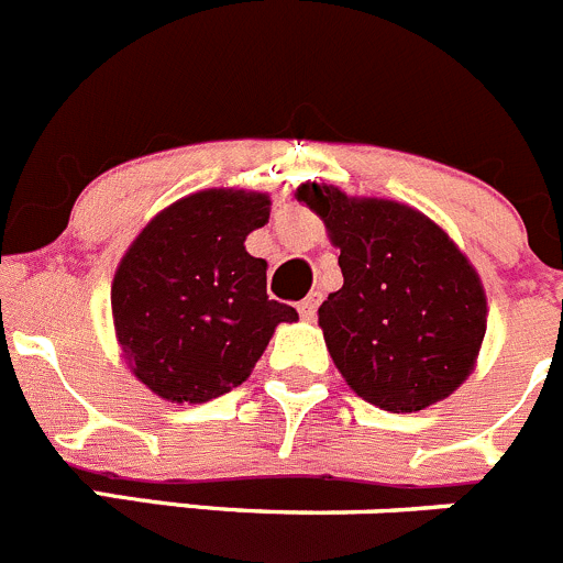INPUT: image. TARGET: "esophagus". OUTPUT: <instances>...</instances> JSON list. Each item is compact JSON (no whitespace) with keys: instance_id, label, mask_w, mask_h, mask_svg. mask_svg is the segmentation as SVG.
I'll return each mask as SVG.
<instances>
[{"instance_id":"obj_1","label":"esophagus","mask_w":563,"mask_h":563,"mask_svg":"<svg viewBox=\"0 0 563 563\" xmlns=\"http://www.w3.org/2000/svg\"><path fill=\"white\" fill-rule=\"evenodd\" d=\"M317 306H319V294H308V297L297 306L299 317L306 319V322H313V319H317Z\"/></svg>"}]
</instances>
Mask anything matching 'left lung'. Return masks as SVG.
I'll return each mask as SVG.
<instances>
[{
	"label": "left lung",
	"instance_id": "obj_1",
	"mask_svg": "<svg viewBox=\"0 0 563 563\" xmlns=\"http://www.w3.org/2000/svg\"><path fill=\"white\" fill-rule=\"evenodd\" d=\"M324 222L344 286L319 306L335 369L372 406L411 413L448 400L475 372L486 288L470 257L422 210L302 183Z\"/></svg>",
	"mask_w": 563,
	"mask_h": 563
}]
</instances>
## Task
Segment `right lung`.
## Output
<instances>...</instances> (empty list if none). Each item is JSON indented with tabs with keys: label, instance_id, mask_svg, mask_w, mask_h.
<instances>
[{
	"label": "right lung",
	"instance_id": "right-lung-1",
	"mask_svg": "<svg viewBox=\"0 0 563 563\" xmlns=\"http://www.w3.org/2000/svg\"><path fill=\"white\" fill-rule=\"evenodd\" d=\"M272 199L202 188L146 222L115 266L110 311L130 372L166 402H208L241 386L291 306L266 294V261L244 241Z\"/></svg>",
	"mask_w": 563,
	"mask_h": 563
}]
</instances>
